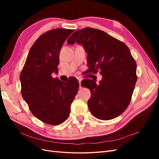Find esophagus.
<instances>
[{
	"mask_svg": "<svg viewBox=\"0 0 159 159\" xmlns=\"http://www.w3.org/2000/svg\"><path fill=\"white\" fill-rule=\"evenodd\" d=\"M78 81H79V83H80V88H81V86L80 85V84H81V78H78Z\"/></svg>",
	"mask_w": 159,
	"mask_h": 159,
	"instance_id": "obj_1",
	"label": "esophagus"
}]
</instances>
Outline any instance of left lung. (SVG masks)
<instances>
[{"label":"left lung","mask_w":159,"mask_h":159,"mask_svg":"<svg viewBox=\"0 0 159 159\" xmlns=\"http://www.w3.org/2000/svg\"><path fill=\"white\" fill-rule=\"evenodd\" d=\"M68 44H82L87 52L88 71L102 75L99 84L84 80L83 87L91 91L88 107L94 117L102 120L117 117L131 102L137 80V64L129 48L102 30L87 27L69 37Z\"/></svg>","instance_id":"8db88e82"}]
</instances>
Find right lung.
Masks as SVG:
<instances>
[{
  "mask_svg": "<svg viewBox=\"0 0 159 159\" xmlns=\"http://www.w3.org/2000/svg\"><path fill=\"white\" fill-rule=\"evenodd\" d=\"M74 30L56 28L38 38L21 71V93L32 115L43 123L57 125L68 117L79 88L75 78L66 82L54 78L64 42Z\"/></svg>",
  "mask_w": 159,
  "mask_h": 159,
  "instance_id": "right-lung-1",
  "label": "right lung"
}]
</instances>
